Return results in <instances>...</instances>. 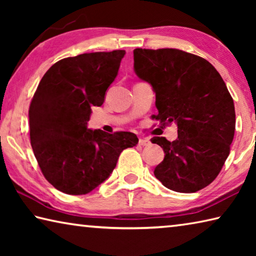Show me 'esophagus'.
I'll return each mask as SVG.
<instances>
[{
    "label": "esophagus",
    "mask_w": 256,
    "mask_h": 256,
    "mask_svg": "<svg viewBox=\"0 0 256 256\" xmlns=\"http://www.w3.org/2000/svg\"><path fill=\"white\" fill-rule=\"evenodd\" d=\"M138 144L142 146H149L150 144V140H149V138H141L140 140H138Z\"/></svg>",
    "instance_id": "esophagus-1"
}]
</instances>
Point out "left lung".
<instances>
[{
	"instance_id": "1",
	"label": "left lung",
	"mask_w": 256,
	"mask_h": 256,
	"mask_svg": "<svg viewBox=\"0 0 256 256\" xmlns=\"http://www.w3.org/2000/svg\"><path fill=\"white\" fill-rule=\"evenodd\" d=\"M134 72L156 94L160 124L177 125L175 141L154 136L164 158L154 174L164 188L194 193L209 185L229 156L235 106L226 84L206 60L174 48L133 50Z\"/></svg>"
}]
</instances>
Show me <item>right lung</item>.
<instances>
[{"mask_svg": "<svg viewBox=\"0 0 256 256\" xmlns=\"http://www.w3.org/2000/svg\"><path fill=\"white\" fill-rule=\"evenodd\" d=\"M125 50L66 58L50 68L29 107L30 141L45 178L60 192L82 196L104 183L120 152L136 146L131 132L88 128L92 106H102Z\"/></svg>", "mask_w": 256, "mask_h": 256, "instance_id": "right-lung-1", "label": "right lung"}]
</instances>
